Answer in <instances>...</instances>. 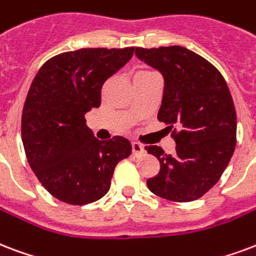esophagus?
I'll list each match as a JSON object with an SVG mask.
<instances>
[{
  "mask_svg": "<svg viewBox=\"0 0 256 256\" xmlns=\"http://www.w3.org/2000/svg\"><path fill=\"white\" fill-rule=\"evenodd\" d=\"M132 154H134L136 157H140V156H142L144 152H145V148H144L141 144H138V142H132Z\"/></svg>",
  "mask_w": 256,
  "mask_h": 256,
  "instance_id": "obj_1",
  "label": "esophagus"
}]
</instances>
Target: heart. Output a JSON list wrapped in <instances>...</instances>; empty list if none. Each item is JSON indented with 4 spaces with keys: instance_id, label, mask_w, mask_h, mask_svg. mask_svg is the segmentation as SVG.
Wrapping results in <instances>:
<instances>
[{
    "instance_id": "obj_1",
    "label": "heart",
    "mask_w": 256,
    "mask_h": 256,
    "mask_svg": "<svg viewBox=\"0 0 256 256\" xmlns=\"http://www.w3.org/2000/svg\"><path fill=\"white\" fill-rule=\"evenodd\" d=\"M141 72H149V71H141ZM141 72H140V74H141Z\"/></svg>"
}]
</instances>
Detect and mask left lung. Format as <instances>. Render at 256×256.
I'll use <instances>...</instances> for the list:
<instances>
[{"mask_svg":"<svg viewBox=\"0 0 256 256\" xmlns=\"http://www.w3.org/2000/svg\"><path fill=\"white\" fill-rule=\"evenodd\" d=\"M136 56L161 72L160 122L173 130L176 152L145 146L160 161L148 188L170 202L198 200L226 170L236 145V112L228 86L216 68L184 46L136 48Z\"/></svg>","mask_w":256,"mask_h":256,"instance_id":"1","label":"left lung"}]
</instances>
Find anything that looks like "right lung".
Returning <instances> with one entry per match:
<instances>
[{"instance_id": "1", "label": "right lung", "mask_w": 256, "mask_h": 256, "mask_svg": "<svg viewBox=\"0 0 256 256\" xmlns=\"http://www.w3.org/2000/svg\"><path fill=\"white\" fill-rule=\"evenodd\" d=\"M124 50L83 48L50 58L34 76L25 99L21 136L28 162L58 200L86 206L102 198L132 144L116 136L95 138L84 115L100 106L104 82L132 58Z\"/></svg>"}]
</instances>
